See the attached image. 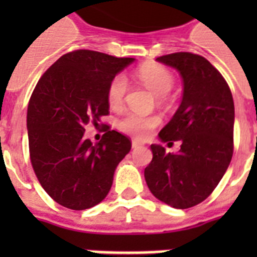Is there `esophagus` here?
Wrapping results in <instances>:
<instances>
[{
  "label": "esophagus",
  "mask_w": 257,
  "mask_h": 257,
  "mask_svg": "<svg viewBox=\"0 0 257 257\" xmlns=\"http://www.w3.org/2000/svg\"><path fill=\"white\" fill-rule=\"evenodd\" d=\"M141 147V143H139L137 140H133L132 141V148L133 149H137V148H140Z\"/></svg>",
  "instance_id": "1"
}]
</instances>
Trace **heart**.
Segmentation results:
<instances>
[{"label": "heart", "mask_w": 257, "mask_h": 257, "mask_svg": "<svg viewBox=\"0 0 257 257\" xmlns=\"http://www.w3.org/2000/svg\"><path fill=\"white\" fill-rule=\"evenodd\" d=\"M137 77L151 92L157 97L167 96L175 85L173 76L164 66L156 64H147L137 70ZM128 89V80L124 74H117L109 82L106 90V98L112 108H118L124 102L125 93ZM160 120L157 117H143L135 113H129L118 121V129L121 132L131 135L137 139H145L153 128H156Z\"/></svg>", "instance_id": "heart-1"}]
</instances>
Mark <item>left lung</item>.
Masks as SVG:
<instances>
[{
	"label": "left lung",
	"instance_id": "8db88e82",
	"mask_svg": "<svg viewBox=\"0 0 257 257\" xmlns=\"http://www.w3.org/2000/svg\"><path fill=\"white\" fill-rule=\"evenodd\" d=\"M176 69L183 80V98L161 143L180 141L177 153L151 145L152 161L144 177L152 195L177 209L195 207L207 199L227 172L233 155L235 105L229 86L211 62L180 52L156 58Z\"/></svg>",
	"mask_w": 257,
	"mask_h": 257
}]
</instances>
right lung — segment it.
<instances>
[{"mask_svg": "<svg viewBox=\"0 0 257 257\" xmlns=\"http://www.w3.org/2000/svg\"><path fill=\"white\" fill-rule=\"evenodd\" d=\"M132 62L76 50L58 58L34 88L26 116L30 161L42 188L62 207L82 211L101 203L131 151L128 137L116 131L98 143L84 132L108 114L109 82Z\"/></svg>", "mask_w": 257, "mask_h": 257, "instance_id": "1", "label": "right lung"}]
</instances>
